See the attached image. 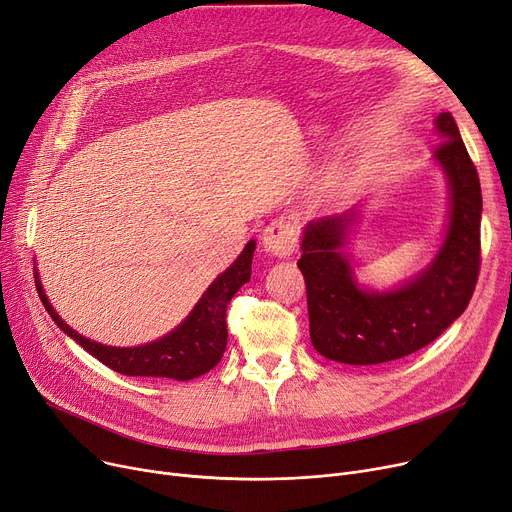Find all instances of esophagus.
I'll return each mask as SVG.
<instances>
[{"instance_id":"esophagus-1","label":"esophagus","mask_w":512,"mask_h":512,"mask_svg":"<svg viewBox=\"0 0 512 512\" xmlns=\"http://www.w3.org/2000/svg\"><path fill=\"white\" fill-rule=\"evenodd\" d=\"M262 246L269 256L287 258L298 246V231L285 218H277L262 233Z\"/></svg>"}]
</instances>
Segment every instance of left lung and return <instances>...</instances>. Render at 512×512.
<instances>
[{"label":"left lung","instance_id":"8db88e82","mask_svg":"<svg viewBox=\"0 0 512 512\" xmlns=\"http://www.w3.org/2000/svg\"><path fill=\"white\" fill-rule=\"evenodd\" d=\"M442 145L431 160L448 183L440 246L419 273L375 289L364 285L346 252L360 206L310 221L298 260L306 279L310 339L321 356L344 364H381L431 344L465 312L479 273L481 185L456 120H433Z\"/></svg>","mask_w":512,"mask_h":512}]
</instances>
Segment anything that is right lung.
<instances>
[{"instance_id":"add662e5","label":"right lung","mask_w":512,"mask_h":512,"mask_svg":"<svg viewBox=\"0 0 512 512\" xmlns=\"http://www.w3.org/2000/svg\"><path fill=\"white\" fill-rule=\"evenodd\" d=\"M256 239H250L241 254L218 275L191 308L185 319L166 335L141 346H108L72 329L52 306L35 266L39 298L54 323L106 367L129 377H166L175 381L196 379L214 369L227 348V304L243 283L250 281Z\"/></svg>"}]
</instances>
